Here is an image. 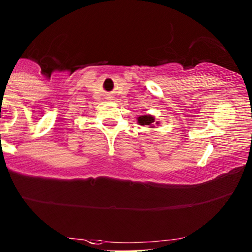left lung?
<instances>
[{"label": "left lung", "instance_id": "left-lung-1", "mask_svg": "<svg viewBox=\"0 0 252 252\" xmlns=\"http://www.w3.org/2000/svg\"><path fill=\"white\" fill-rule=\"evenodd\" d=\"M138 123L140 125H148L152 126V124L154 123V118L152 116H142L138 118Z\"/></svg>", "mask_w": 252, "mask_h": 252}]
</instances>
